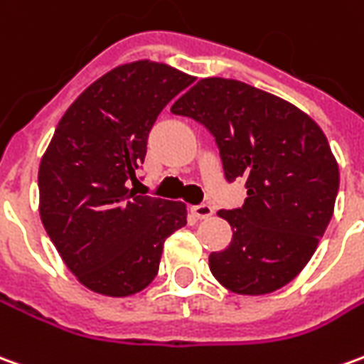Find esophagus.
<instances>
[{
    "label": "esophagus",
    "mask_w": 364,
    "mask_h": 364,
    "mask_svg": "<svg viewBox=\"0 0 364 364\" xmlns=\"http://www.w3.org/2000/svg\"><path fill=\"white\" fill-rule=\"evenodd\" d=\"M191 213L195 215V217L199 218H208L213 215V207L208 205V203H200V205H195V207H191Z\"/></svg>",
    "instance_id": "esophagus-1"
}]
</instances>
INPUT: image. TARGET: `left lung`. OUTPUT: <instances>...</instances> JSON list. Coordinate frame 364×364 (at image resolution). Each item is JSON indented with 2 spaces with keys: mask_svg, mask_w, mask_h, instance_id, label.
<instances>
[{
  "mask_svg": "<svg viewBox=\"0 0 364 364\" xmlns=\"http://www.w3.org/2000/svg\"><path fill=\"white\" fill-rule=\"evenodd\" d=\"M215 138L242 207L220 210L235 235L208 256L213 276L240 296L284 288L304 270L333 217L339 167L321 128L294 104L228 78H203L171 106Z\"/></svg>",
  "mask_w": 364,
  "mask_h": 364,
  "instance_id": "left-lung-1",
  "label": "left lung"
}]
</instances>
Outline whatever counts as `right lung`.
Segmentation results:
<instances>
[{"label":"right lung","mask_w":364,"mask_h":364,"mask_svg":"<svg viewBox=\"0 0 364 364\" xmlns=\"http://www.w3.org/2000/svg\"><path fill=\"white\" fill-rule=\"evenodd\" d=\"M193 76L138 60L98 78L70 104L39 165V213L76 279L96 294L147 288L164 242L187 225L183 203L138 195L147 136Z\"/></svg>","instance_id":"1"}]
</instances>
